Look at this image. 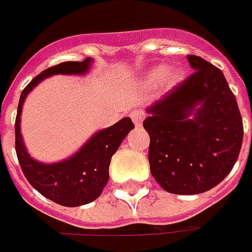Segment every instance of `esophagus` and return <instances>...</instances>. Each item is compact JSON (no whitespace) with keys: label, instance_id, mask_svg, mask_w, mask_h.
I'll use <instances>...</instances> for the list:
<instances>
[{"label":"esophagus","instance_id":"34e87169","mask_svg":"<svg viewBox=\"0 0 252 252\" xmlns=\"http://www.w3.org/2000/svg\"><path fill=\"white\" fill-rule=\"evenodd\" d=\"M130 116L131 121H133V123H134L136 126H141V123L144 121V112L141 111V109H137V111L131 112Z\"/></svg>","mask_w":252,"mask_h":252}]
</instances>
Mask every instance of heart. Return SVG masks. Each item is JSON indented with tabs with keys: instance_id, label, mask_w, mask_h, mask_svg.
Returning a JSON list of instances; mask_svg holds the SVG:
<instances>
[{
	"instance_id": "heart-1",
	"label": "heart",
	"mask_w": 252,
	"mask_h": 252,
	"mask_svg": "<svg viewBox=\"0 0 252 252\" xmlns=\"http://www.w3.org/2000/svg\"><path fill=\"white\" fill-rule=\"evenodd\" d=\"M162 80H164L165 87H168V88L177 87L184 80V71L177 67L167 70L165 65H157V67L151 68L146 75V83L149 85H156V84L161 83Z\"/></svg>"
}]
</instances>
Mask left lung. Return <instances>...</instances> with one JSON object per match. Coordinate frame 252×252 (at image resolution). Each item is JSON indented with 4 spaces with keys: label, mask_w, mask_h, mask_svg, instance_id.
I'll list each match as a JSON object with an SVG mask.
<instances>
[{
    "label": "left lung",
    "mask_w": 252,
    "mask_h": 252,
    "mask_svg": "<svg viewBox=\"0 0 252 252\" xmlns=\"http://www.w3.org/2000/svg\"><path fill=\"white\" fill-rule=\"evenodd\" d=\"M193 74L149 106L151 175L175 195L215 188L233 169L243 144V119L223 73L187 56Z\"/></svg>",
    "instance_id": "8db88e82"
}]
</instances>
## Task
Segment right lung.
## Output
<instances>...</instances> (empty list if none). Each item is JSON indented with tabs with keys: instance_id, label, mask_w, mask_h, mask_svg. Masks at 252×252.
Here are the masks:
<instances>
[{
	"instance_id": "obj_1",
	"label": "right lung",
	"mask_w": 252,
	"mask_h": 252,
	"mask_svg": "<svg viewBox=\"0 0 252 252\" xmlns=\"http://www.w3.org/2000/svg\"><path fill=\"white\" fill-rule=\"evenodd\" d=\"M92 63L94 59L91 57L84 62H64L34 77L21 94L15 121V149L28 182L44 198L67 208L87 205L99 198L109 181L112 156L119 149L127 133L134 129V125L130 118L126 116L106 129L95 131L70 157L56 162H42L33 158L25 146L21 133V115L26 96L43 80L59 74H88Z\"/></svg>"
}]
</instances>
